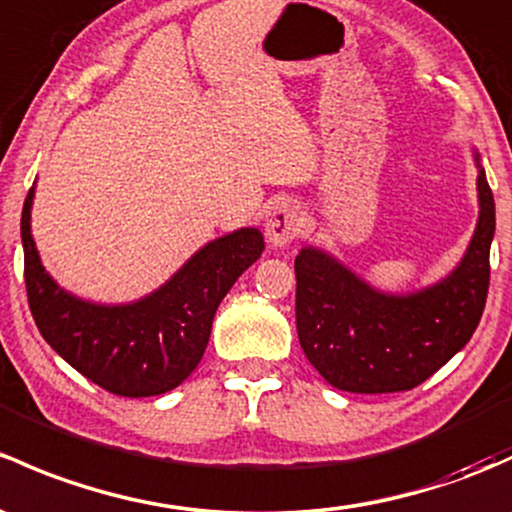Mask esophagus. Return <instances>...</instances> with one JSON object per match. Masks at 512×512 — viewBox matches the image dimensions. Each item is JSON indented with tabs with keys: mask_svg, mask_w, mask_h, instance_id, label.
Listing matches in <instances>:
<instances>
[{
	"mask_svg": "<svg viewBox=\"0 0 512 512\" xmlns=\"http://www.w3.org/2000/svg\"><path fill=\"white\" fill-rule=\"evenodd\" d=\"M306 215L301 211V206L292 198H282L272 206V211L267 213L265 220V235L274 247H282L287 242L297 240L304 233Z\"/></svg>",
	"mask_w": 512,
	"mask_h": 512,
	"instance_id": "esophagus-1",
	"label": "esophagus"
}]
</instances>
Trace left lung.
I'll list each match as a JSON object with an SVG mask.
<instances>
[{
	"instance_id": "left-lung-1",
	"label": "left lung",
	"mask_w": 512,
	"mask_h": 512,
	"mask_svg": "<svg viewBox=\"0 0 512 512\" xmlns=\"http://www.w3.org/2000/svg\"><path fill=\"white\" fill-rule=\"evenodd\" d=\"M478 203L476 233L461 265L417 294L375 292L326 252H299V343L328 385L360 395L412 390L469 343L486 306L496 233V203L483 169Z\"/></svg>"
}]
</instances>
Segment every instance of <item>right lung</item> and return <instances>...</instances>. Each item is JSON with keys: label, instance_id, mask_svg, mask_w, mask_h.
<instances>
[{"label": "right lung", "instance_id": "obj_1", "mask_svg": "<svg viewBox=\"0 0 512 512\" xmlns=\"http://www.w3.org/2000/svg\"><path fill=\"white\" fill-rule=\"evenodd\" d=\"M31 201L34 188L21 211L31 316L68 365L120 397H152L184 383L201 363L218 304L265 250L260 230H235L208 242L149 297L125 306L90 304L63 292L43 270L31 238Z\"/></svg>", "mask_w": 512, "mask_h": 512}]
</instances>
